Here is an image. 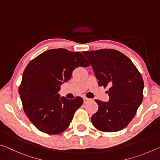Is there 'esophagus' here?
I'll return each mask as SVG.
<instances>
[{
	"label": "esophagus",
	"mask_w": 160,
	"mask_h": 160,
	"mask_svg": "<svg viewBox=\"0 0 160 160\" xmlns=\"http://www.w3.org/2000/svg\"><path fill=\"white\" fill-rule=\"evenodd\" d=\"M83 100H84V103H85V104H87L89 101H90V99L87 98V97H84Z\"/></svg>",
	"instance_id": "34e87169"
}]
</instances>
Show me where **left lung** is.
Here are the masks:
<instances>
[{
    "label": "left lung",
    "mask_w": 160,
    "mask_h": 160,
    "mask_svg": "<svg viewBox=\"0 0 160 160\" xmlns=\"http://www.w3.org/2000/svg\"><path fill=\"white\" fill-rule=\"evenodd\" d=\"M90 62L98 85L109 87V102L95 99L98 111L91 120L103 132L121 131L128 125L143 99L141 74L132 62L120 51L99 49L84 51Z\"/></svg>",
    "instance_id": "8db88e82"
}]
</instances>
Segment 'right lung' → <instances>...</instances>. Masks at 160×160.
I'll return each mask as SVG.
<instances>
[{
    "mask_svg": "<svg viewBox=\"0 0 160 160\" xmlns=\"http://www.w3.org/2000/svg\"><path fill=\"white\" fill-rule=\"evenodd\" d=\"M90 66L82 53L65 48L46 51L29 62L19 94L25 113L38 130L50 135L66 131L83 99L61 97L60 86L70 79L76 68Z\"/></svg>",
    "mask_w": 160,
    "mask_h": 160,
    "instance_id": "obj_1",
    "label": "right lung"
}]
</instances>
